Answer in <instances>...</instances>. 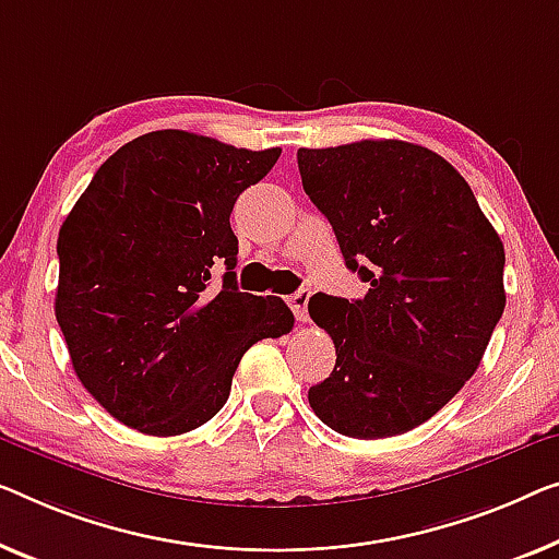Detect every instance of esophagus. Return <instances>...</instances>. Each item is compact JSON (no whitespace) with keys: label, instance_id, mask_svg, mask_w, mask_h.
Listing matches in <instances>:
<instances>
[{"label":"esophagus","instance_id":"1","mask_svg":"<svg viewBox=\"0 0 559 559\" xmlns=\"http://www.w3.org/2000/svg\"><path fill=\"white\" fill-rule=\"evenodd\" d=\"M308 298H311V290L308 288H301L294 296H288V306L294 308L298 321H308Z\"/></svg>","mask_w":559,"mask_h":559}]
</instances>
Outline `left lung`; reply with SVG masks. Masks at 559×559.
I'll return each instance as SVG.
<instances>
[{"label": "left lung", "mask_w": 559, "mask_h": 559, "mask_svg": "<svg viewBox=\"0 0 559 559\" xmlns=\"http://www.w3.org/2000/svg\"><path fill=\"white\" fill-rule=\"evenodd\" d=\"M298 170L346 265L369 283L359 301H308L336 346L308 404L344 437L404 435L477 371L507 301L502 240L466 180L429 147H301Z\"/></svg>", "instance_id": "1"}]
</instances>
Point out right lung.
Listing matches in <instances>:
<instances>
[{"label": "right lung", "instance_id": "add662e5", "mask_svg": "<svg viewBox=\"0 0 559 559\" xmlns=\"http://www.w3.org/2000/svg\"><path fill=\"white\" fill-rule=\"evenodd\" d=\"M278 155L147 132L99 165L64 218L57 323L82 386L124 427L198 429L228 402L248 348L294 329L278 296L240 294L233 271V205ZM218 262L224 286L211 289Z\"/></svg>", "mask_w": 559, "mask_h": 559}]
</instances>
